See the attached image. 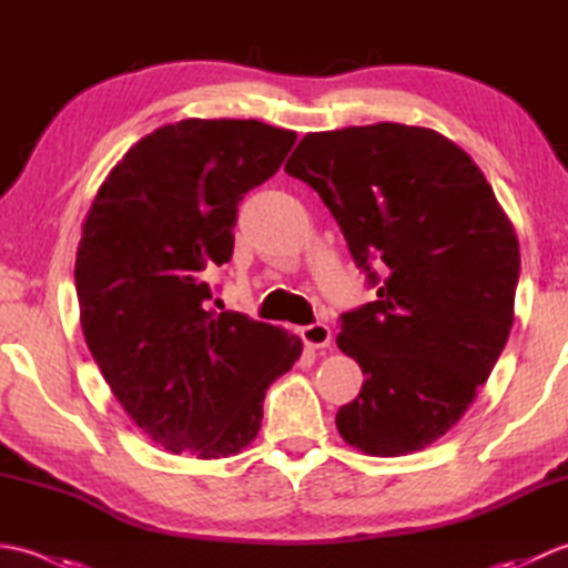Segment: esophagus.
<instances>
[{"label": "esophagus", "mask_w": 568, "mask_h": 568, "mask_svg": "<svg viewBox=\"0 0 568 568\" xmlns=\"http://www.w3.org/2000/svg\"><path fill=\"white\" fill-rule=\"evenodd\" d=\"M300 336H303V342L312 348H327L332 344V329L324 322L303 327L300 329Z\"/></svg>", "instance_id": "1"}]
</instances>
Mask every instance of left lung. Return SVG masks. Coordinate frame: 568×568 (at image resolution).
<instances>
[{
    "mask_svg": "<svg viewBox=\"0 0 568 568\" xmlns=\"http://www.w3.org/2000/svg\"><path fill=\"white\" fill-rule=\"evenodd\" d=\"M285 173L327 204L378 287L342 315L336 346L366 381L336 429L368 456L425 449L464 417L508 342L520 277L513 222L470 155L425 126L315 131Z\"/></svg>",
    "mask_w": 568,
    "mask_h": 568,
    "instance_id": "8db88e82",
    "label": "left lung"
}]
</instances>
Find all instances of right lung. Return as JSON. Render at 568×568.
I'll use <instances>...</instances> for the list:
<instances>
[{"label":"right lung","mask_w":568,"mask_h":568,"mask_svg":"<svg viewBox=\"0 0 568 568\" xmlns=\"http://www.w3.org/2000/svg\"><path fill=\"white\" fill-rule=\"evenodd\" d=\"M295 139L256 119L165 124L124 153L84 216V342L126 415L173 454H239L261 429L265 390L303 354L295 334L207 305L239 202Z\"/></svg>","instance_id":"obj_1"}]
</instances>
